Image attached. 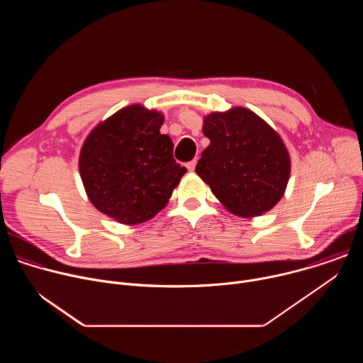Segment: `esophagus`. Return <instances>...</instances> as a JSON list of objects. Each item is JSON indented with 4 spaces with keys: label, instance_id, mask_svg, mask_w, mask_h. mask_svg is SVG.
I'll use <instances>...</instances> for the list:
<instances>
[{
    "label": "esophagus",
    "instance_id": "1",
    "mask_svg": "<svg viewBox=\"0 0 363 363\" xmlns=\"http://www.w3.org/2000/svg\"><path fill=\"white\" fill-rule=\"evenodd\" d=\"M195 167H196V161L194 160V161H191V162H188L186 164V169L189 171V172H192V171H195Z\"/></svg>",
    "mask_w": 363,
    "mask_h": 363
}]
</instances>
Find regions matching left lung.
I'll return each instance as SVG.
<instances>
[{"instance_id": "1", "label": "left lung", "mask_w": 363, "mask_h": 363, "mask_svg": "<svg viewBox=\"0 0 363 363\" xmlns=\"http://www.w3.org/2000/svg\"><path fill=\"white\" fill-rule=\"evenodd\" d=\"M203 149L195 172L225 208L238 217L270 211L284 195L290 155L280 135L245 108L203 118Z\"/></svg>"}]
</instances>
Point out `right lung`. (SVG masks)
I'll use <instances>...</instances> for the list:
<instances>
[{"mask_svg": "<svg viewBox=\"0 0 363 363\" xmlns=\"http://www.w3.org/2000/svg\"><path fill=\"white\" fill-rule=\"evenodd\" d=\"M164 115L130 105L100 122L79 158L90 202L126 225L150 220L168 203L186 172L174 160V143L160 132Z\"/></svg>", "mask_w": 363, "mask_h": 363, "instance_id": "add662e5", "label": "right lung"}]
</instances>
